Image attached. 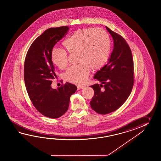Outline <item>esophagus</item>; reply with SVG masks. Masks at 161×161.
<instances>
[{
	"label": "esophagus",
	"instance_id": "obj_1",
	"mask_svg": "<svg viewBox=\"0 0 161 161\" xmlns=\"http://www.w3.org/2000/svg\"><path fill=\"white\" fill-rule=\"evenodd\" d=\"M77 87H78V90H80V89H83L85 87V86L83 85H78L77 86Z\"/></svg>",
	"mask_w": 161,
	"mask_h": 161
}]
</instances>
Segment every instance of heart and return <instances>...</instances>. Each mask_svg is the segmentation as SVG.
Listing matches in <instances>:
<instances>
[{
  "label": "heart",
  "mask_w": 161,
  "mask_h": 161,
  "mask_svg": "<svg viewBox=\"0 0 161 161\" xmlns=\"http://www.w3.org/2000/svg\"><path fill=\"white\" fill-rule=\"evenodd\" d=\"M69 53L78 52V62L65 73V79L73 83L85 82L91 68H102L109 60L111 51L109 36L102 29L86 28L74 31L63 42ZM52 60L60 69H65L69 64V56L64 49H55L52 53Z\"/></svg>",
  "instance_id": "b5f03b06"
}]
</instances>
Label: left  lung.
<instances>
[{
	"instance_id": "1",
	"label": "left lung",
	"mask_w": 161,
	"mask_h": 161,
	"mask_svg": "<svg viewBox=\"0 0 161 161\" xmlns=\"http://www.w3.org/2000/svg\"><path fill=\"white\" fill-rule=\"evenodd\" d=\"M105 27L113 38V51L107 64L94 76L101 84L90 86L94 91L90 106L101 114L119 109L130 95L134 82V61L129 45L123 37Z\"/></svg>"
}]
</instances>
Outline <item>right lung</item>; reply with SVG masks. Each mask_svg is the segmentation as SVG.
Returning a JSON list of instances; mask_svg holds the SVG:
<instances>
[{"label":"right lung","instance_id":"1","mask_svg":"<svg viewBox=\"0 0 161 161\" xmlns=\"http://www.w3.org/2000/svg\"><path fill=\"white\" fill-rule=\"evenodd\" d=\"M68 26L49 28L38 37L27 51L24 64V80L34 107L45 116L57 119L69 109L71 96L77 87L69 82L52 89L56 77L52 60V49L69 31Z\"/></svg>","mask_w":161,"mask_h":161}]
</instances>
